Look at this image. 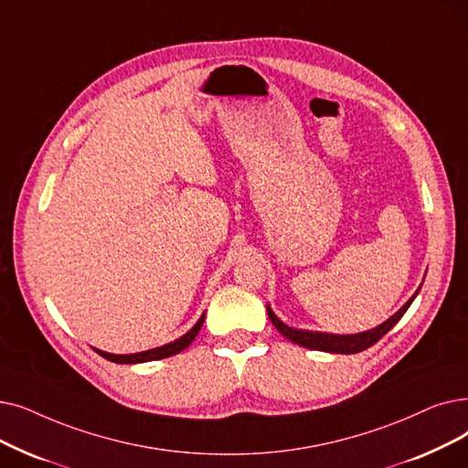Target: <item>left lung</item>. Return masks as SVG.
Returning a JSON list of instances; mask_svg holds the SVG:
<instances>
[{
  "mask_svg": "<svg viewBox=\"0 0 468 468\" xmlns=\"http://www.w3.org/2000/svg\"><path fill=\"white\" fill-rule=\"evenodd\" d=\"M420 287L415 291V294L403 303V306L390 317L386 319L384 323H380L378 327L363 331V333H356V335H331V333H319V331H303V329H294L289 327L287 323H282L275 312L271 310V306L268 303V315L271 319V323L275 324V329L287 336L291 342L298 344V346L310 348V350H317V352H331V354H357L371 348L375 342H378L386 333H388L394 324L403 317V314L410 310V306L413 303V300L417 298Z\"/></svg>",
  "mask_w": 468,
  "mask_h": 468,
  "instance_id": "8db88e82",
  "label": "left lung"
}]
</instances>
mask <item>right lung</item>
Instances as JSON below:
<instances>
[{
    "label": "right lung",
    "mask_w": 468,
    "mask_h": 468,
    "mask_svg": "<svg viewBox=\"0 0 468 468\" xmlns=\"http://www.w3.org/2000/svg\"><path fill=\"white\" fill-rule=\"evenodd\" d=\"M202 323H205V314H202L198 317V321L193 324V327L184 335L176 338L174 342H168L165 344V346H158V348H153V350H145V352H137V354H124V356H116V354H109V352H103V350H97L93 348L101 357H105L112 363H145V361H154V359H165V357H170V356H176L179 354L181 350H186L189 344L195 340V336L198 335Z\"/></svg>",
    "instance_id": "obj_1"
}]
</instances>
